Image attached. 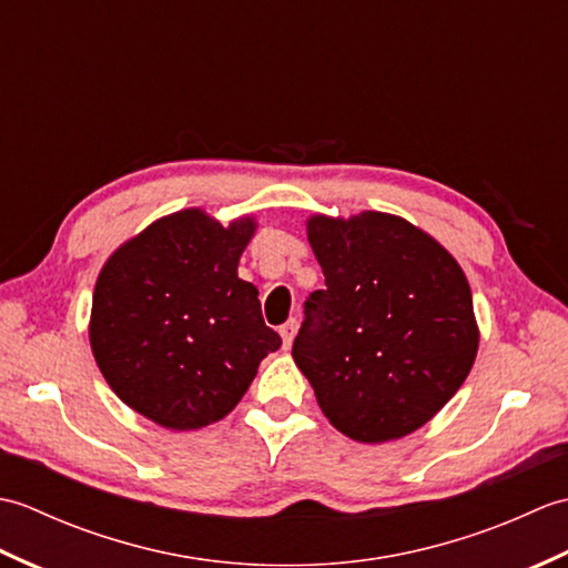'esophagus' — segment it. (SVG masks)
Instances as JSON below:
<instances>
[{
    "label": "esophagus",
    "instance_id": "1",
    "mask_svg": "<svg viewBox=\"0 0 568 568\" xmlns=\"http://www.w3.org/2000/svg\"><path fill=\"white\" fill-rule=\"evenodd\" d=\"M295 329H297V322L295 320H287L285 324H281V327H277V334L283 336V348H287L293 344V334H295Z\"/></svg>",
    "mask_w": 568,
    "mask_h": 568
}]
</instances>
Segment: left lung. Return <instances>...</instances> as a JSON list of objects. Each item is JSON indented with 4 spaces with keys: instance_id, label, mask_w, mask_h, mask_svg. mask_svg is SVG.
Here are the masks:
<instances>
[{
    "instance_id": "obj_1",
    "label": "left lung",
    "mask_w": 568,
    "mask_h": 568,
    "mask_svg": "<svg viewBox=\"0 0 568 568\" xmlns=\"http://www.w3.org/2000/svg\"><path fill=\"white\" fill-rule=\"evenodd\" d=\"M324 291L305 300L293 358L346 437L419 429L462 388L478 352L462 265L429 234L383 212L312 216Z\"/></svg>"
}]
</instances>
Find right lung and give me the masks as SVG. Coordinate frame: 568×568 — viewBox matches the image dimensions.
<instances>
[{
    "label": "right lung",
    "instance_id": "right-lung-1",
    "mask_svg": "<svg viewBox=\"0 0 568 568\" xmlns=\"http://www.w3.org/2000/svg\"><path fill=\"white\" fill-rule=\"evenodd\" d=\"M253 220L226 229L200 210L153 222L112 253L94 285L90 344L122 400L168 429L232 413L281 348L258 291L236 268Z\"/></svg>",
    "mask_w": 568,
    "mask_h": 568
}]
</instances>
